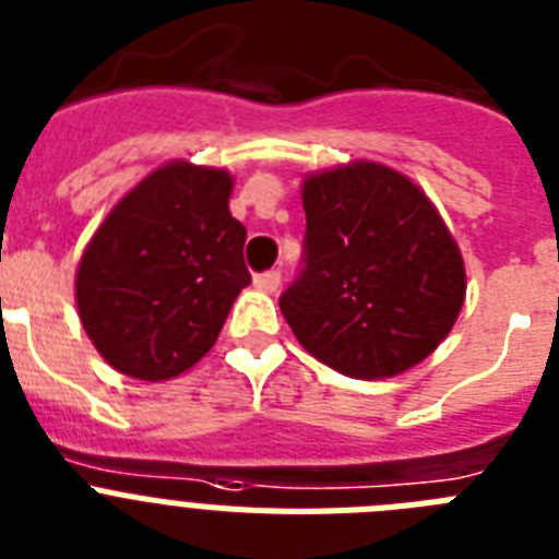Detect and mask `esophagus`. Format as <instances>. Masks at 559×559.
<instances>
[{
	"label": "esophagus",
	"mask_w": 559,
	"mask_h": 559,
	"mask_svg": "<svg viewBox=\"0 0 559 559\" xmlns=\"http://www.w3.org/2000/svg\"><path fill=\"white\" fill-rule=\"evenodd\" d=\"M252 284H255V289H261V293H275L281 286V273L278 270H266V273L255 275Z\"/></svg>",
	"instance_id": "1"
}]
</instances>
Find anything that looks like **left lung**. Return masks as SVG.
Masks as SVG:
<instances>
[{
    "mask_svg": "<svg viewBox=\"0 0 559 559\" xmlns=\"http://www.w3.org/2000/svg\"><path fill=\"white\" fill-rule=\"evenodd\" d=\"M304 270L281 312L312 357L354 380L414 368L448 337L467 275L448 225L405 174L337 165L304 179Z\"/></svg>",
    "mask_w": 559,
    "mask_h": 559,
    "instance_id": "left-lung-1",
    "label": "left lung"
}]
</instances>
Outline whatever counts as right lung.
<instances>
[{
    "label": "right lung",
    "instance_id": "right-lung-1",
    "mask_svg": "<svg viewBox=\"0 0 559 559\" xmlns=\"http://www.w3.org/2000/svg\"><path fill=\"white\" fill-rule=\"evenodd\" d=\"M233 177L186 159L152 171L111 207L75 273L84 332L115 371L159 382L213 348L250 284Z\"/></svg>",
    "mask_w": 559,
    "mask_h": 559
}]
</instances>
